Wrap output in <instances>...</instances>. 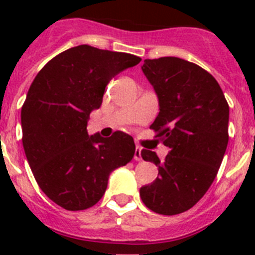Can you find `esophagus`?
I'll use <instances>...</instances> for the list:
<instances>
[{"label":"esophagus","instance_id":"esophagus-1","mask_svg":"<svg viewBox=\"0 0 255 255\" xmlns=\"http://www.w3.org/2000/svg\"><path fill=\"white\" fill-rule=\"evenodd\" d=\"M133 159L136 161H141V148L139 145H136V149H135V155H133Z\"/></svg>","mask_w":255,"mask_h":255}]
</instances>
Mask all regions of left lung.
I'll return each mask as SVG.
<instances>
[{
    "label": "left lung",
    "mask_w": 255,
    "mask_h": 255,
    "mask_svg": "<svg viewBox=\"0 0 255 255\" xmlns=\"http://www.w3.org/2000/svg\"><path fill=\"white\" fill-rule=\"evenodd\" d=\"M141 70L159 98L151 128L169 153L160 161L156 152L141 151L159 176L140 188V197L152 212L174 216L196 205L217 176L229 141V104L217 81L196 63L163 57L145 59Z\"/></svg>",
    "instance_id": "obj_1"
}]
</instances>
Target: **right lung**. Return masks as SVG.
<instances>
[{
	"instance_id": "add662e5",
	"label": "right lung",
	"mask_w": 255,
	"mask_h": 255,
	"mask_svg": "<svg viewBox=\"0 0 255 255\" xmlns=\"http://www.w3.org/2000/svg\"><path fill=\"white\" fill-rule=\"evenodd\" d=\"M141 58L81 45L58 54L30 86L21 111L22 143L38 185L66 210H85L103 197L108 176L135 155L132 136H88L90 112L106 86Z\"/></svg>"
}]
</instances>
